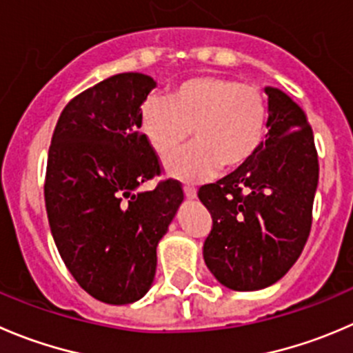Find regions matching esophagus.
I'll return each mask as SVG.
<instances>
[{"instance_id": "obj_1", "label": "esophagus", "mask_w": 353, "mask_h": 353, "mask_svg": "<svg viewBox=\"0 0 353 353\" xmlns=\"http://www.w3.org/2000/svg\"><path fill=\"white\" fill-rule=\"evenodd\" d=\"M184 194H186V198L193 200V198H196V190L193 186H184Z\"/></svg>"}]
</instances>
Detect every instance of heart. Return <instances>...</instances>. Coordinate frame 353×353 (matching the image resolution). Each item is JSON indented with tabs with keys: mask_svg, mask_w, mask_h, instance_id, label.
<instances>
[{
	"mask_svg": "<svg viewBox=\"0 0 353 353\" xmlns=\"http://www.w3.org/2000/svg\"><path fill=\"white\" fill-rule=\"evenodd\" d=\"M268 103L255 85L238 79L200 75L176 85L165 98L152 97L141 110V128L160 157L176 152L190 134L194 143L165 162L167 172L200 181L245 165L262 145Z\"/></svg>",
	"mask_w": 353,
	"mask_h": 353,
	"instance_id": "heart-1",
	"label": "heart"
}]
</instances>
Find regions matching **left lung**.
<instances>
[{"mask_svg":"<svg viewBox=\"0 0 353 353\" xmlns=\"http://www.w3.org/2000/svg\"><path fill=\"white\" fill-rule=\"evenodd\" d=\"M269 132L255 155L198 198L212 215L203 245L207 268L234 292L268 288L292 269L312 225L319 162L302 108L265 88Z\"/></svg>","mask_w":353,"mask_h":353,"instance_id":"left-lung-1","label":"left lung"}]
</instances>
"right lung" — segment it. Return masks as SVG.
Returning a JSON list of instances; mask_svg holds the SVG:
<instances>
[{"mask_svg":"<svg viewBox=\"0 0 353 353\" xmlns=\"http://www.w3.org/2000/svg\"><path fill=\"white\" fill-rule=\"evenodd\" d=\"M157 85L139 72L112 75L70 100L48 152L44 201L54 245L84 292L112 305L143 299L183 188L160 181L159 157L141 129V105Z\"/></svg>","mask_w":353,"mask_h":353,"instance_id":"add662e5","label":"right lung"}]
</instances>
